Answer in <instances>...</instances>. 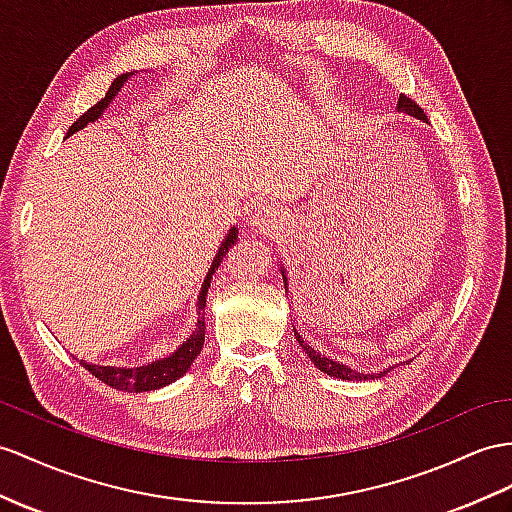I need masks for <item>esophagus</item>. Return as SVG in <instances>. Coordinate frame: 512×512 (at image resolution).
Here are the masks:
<instances>
[{"instance_id":"obj_1","label":"esophagus","mask_w":512,"mask_h":512,"mask_svg":"<svg viewBox=\"0 0 512 512\" xmlns=\"http://www.w3.org/2000/svg\"><path fill=\"white\" fill-rule=\"evenodd\" d=\"M273 221H276V217H273L269 206H258V208H256V213H254V217H252V223H254V226H256L258 230H263V232L269 230Z\"/></svg>"}]
</instances>
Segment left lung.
<instances>
[{"label": "left lung", "mask_w": 512, "mask_h": 512, "mask_svg": "<svg viewBox=\"0 0 512 512\" xmlns=\"http://www.w3.org/2000/svg\"><path fill=\"white\" fill-rule=\"evenodd\" d=\"M397 110L408 112V115H413V117H417V119H421V121H428V119H426V112H423V110L413 102V99L406 97V95H400V99H397ZM280 271H282L284 291H289V282H286V271H284V269H280ZM295 339H297L299 345H302V350L308 354V358L313 360L315 367H319V371H323V373H328V376L341 378V380H369V378H373V376H367V373H360V371H356V369H352V367H347V365H343V363H336V360H332V358L321 356V354L315 350V347H310L297 332H295ZM382 373H386V371L376 373V378H382Z\"/></svg>", "instance_id": "obj_1"}]
</instances>
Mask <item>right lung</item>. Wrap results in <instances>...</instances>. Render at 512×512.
Segmentation results:
<instances>
[{
	"label": "right lung",
	"instance_id": "1",
	"mask_svg": "<svg viewBox=\"0 0 512 512\" xmlns=\"http://www.w3.org/2000/svg\"><path fill=\"white\" fill-rule=\"evenodd\" d=\"M132 76V73H123V76L115 78V82L110 84L108 93L99 99L95 106H91L89 110L84 112V115L73 123L69 128L67 136L76 134L78 130H82L86 123H93L95 119L102 117V112L108 108V104L115 99V95L121 91V86L126 84V80ZM236 236H239V230L232 228L228 232L226 239H223L219 252L213 260V265H210L208 273H206V280L202 284V291L197 295V323H195V330L191 332L189 339H186L176 352L169 354L167 358H160L154 360V363H147L143 367H104V365H93V363H84L80 360V365L84 369H89L95 378L102 380L104 384L112 386V389H119V391H128V393H143V391H154L160 389V386H167L171 382H176L178 378H182L189 367L193 365V360L199 356L204 347V336H206V321H204V308H206V295L210 289V280H213V273L215 269L221 265L223 256H226L228 249L234 245Z\"/></svg>",
	"mask_w": 512,
	"mask_h": 512
}]
</instances>
